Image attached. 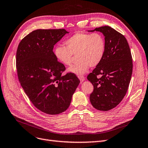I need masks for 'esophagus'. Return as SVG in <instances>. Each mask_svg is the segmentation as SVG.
Returning a JSON list of instances; mask_svg holds the SVG:
<instances>
[{
    "label": "esophagus",
    "mask_w": 148,
    "mask_h": 148,
    "mask_svg": "<svg viewBox=\"0 0 148 148\" xmlns=\"http://www.w3.org/2000/svg\"><path fill=\"white\" fill-rule=\"evenodd\" d=\"M78 78L79 79L80 82H83L84 81V80L85 79L84 77V76H83V75H78Z\"/></svg>",
    "instance_id": "34e87169"
}]
</instances>
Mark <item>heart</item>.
Wrapping results in <instances>:
<instances>
[{
  "instance_id": "heart-1",
  "label": "heart",
  "mask_w": 148,
  "mask_h": 148,
  "mask_svg": "<svg viewBox=\"0 0 148 148\" xmlns=\"http://www.w3.org/2000/svg\"><path fill=\"white\" fill-rule=\"evenodd\" d=\"M65 44L66 47L58 46L55 48V57L62 64L70 65L73 56L77 55L78 61L69 70L77 75L86 73L89 66H97L105 53V39L99 33H76L66 39Z\"/></svg>"
}]
</instances>
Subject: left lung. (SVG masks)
Returning <instances> with one entry per match:
<instances>
[{"mask_svg": "<svg viewBox=\"0 0 148 148\" xmlns=\"http://www.w3.org/2000/svg\"><path fill=\"white\" fill-rule=\"evenodd\" d=\"M95 31L104 35L106 50L100 64L87 77L94 86L89 99L95 109L107 111L117 106L126 95L132 75V56L123 34L108 26L89 31Z\"/></svg>", "mask_w": 148, "mask_h": 148, "instance_id": "1", "label": "left lung"}]
</instances>
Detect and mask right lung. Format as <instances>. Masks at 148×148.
I'll return each instance as SVG.
<instances>
[{
  "label": "right lung",
  "instance_id": "obj_1",
  "mask_svg": "<svg viewBox=\"0 0 148 148\" xmlns=\"http://www.w3.org/2000/svg\"><path fill=\"white\" fill-rule=\"evenodd\" d=\"M66 33L65 29L34 30L17 48L16 68L21 86L32 104L47 114H59L68 109L80 82L73 73L62 75L65 66L53 52Z\"/></svg>",
  "mask_w": 148,
  "mask_h": 148
}]
</instances>
